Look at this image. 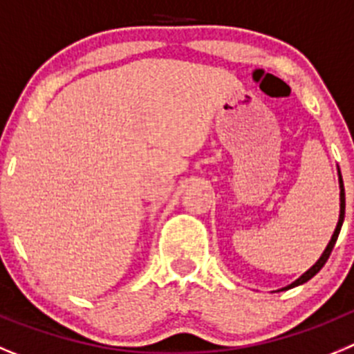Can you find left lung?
<instances>
[{"instance_id":"left-lung-1","label":"left lung","mask_w":354,"mask_h":354,"mask_svg":"<svg viewBox=\"0 0 354 354\" xmlns=\"http://www.w3.org/2000/svg\"><path fill=\"white\" fill-rule=\"evenodd\" d=\"M339 181H340V218H339V224H337V227H335V232H333L332 240H330V243H328L326 250H324V252H323V256L319 257V261H317V263L314 264V266H312V268L308 270L307 273H304V275H301L300 279L296 280V282H292V284L289 286L288 289L295 288V286H300V284H304V282H307V280H310L312 277L316 275V273L319 272L321 268H323V266H324V263H326V261H328V257H330V254H332V250H333V245H335L337 238H339L340 227H342V222H344V212H346V196H344V183H342V176H340V171H339Z\"/></svg>"}]
</instances>
